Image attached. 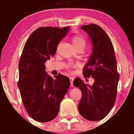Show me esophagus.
<instances>
[{"mask_svg":"<svg viewBox=\"0 0 134 134\" xmlns=\"http://www.w3.org/2000/svg\"><path fill=\"white\" fill-rule=\"evenodd\" d=\"M73 80H74V77H70V86H71V87H73Z\"/></svg>","mask_w":134,"mask_h":134,"instance_id":"esophagus-1","label":"esophagus"}]
</instances>
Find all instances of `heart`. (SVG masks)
<instances>
[{
  "instance_id": "obj_1",
  "label": "heart",
  "mask_w": 134,
  "mask_h": 134,
  "mask_svg": "<svg viewBox=\"0 0 134 134\" xmlns=\"http://www.w3.org/2000/svg\"><path fill=\"white\" fill-rule=\"evenodd\" d=\"M72 44L76 50L78 49H83L86 45V40L80 35H74L71 38Z\"/></svg>"
}]
</instances>
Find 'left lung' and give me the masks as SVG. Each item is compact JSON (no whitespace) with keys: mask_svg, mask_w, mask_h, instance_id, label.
<instances>
[{"mask_svg":"<svg viewBox=\"0 0 134 134\" xmlns=\"http://www.w3.org/2000/svg\"><path fill=\"white\" fill-rule=\"evenodd\" d=\"M91 40L92 52L84 67L83 75L94 79L93 85L80 79L73 81L81 90L82 97L78 105L81 116L91 121L103 119L114 105L119 76L113 45L103 29L95 24L81 27Z\"/></svg>","mask_w":134,"mask_h":134,"instance_id":"8db88e82","label":"left lung"}]
</instances>
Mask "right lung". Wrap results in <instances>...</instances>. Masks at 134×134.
<instances>
[{"mask_svg":"<svg viewBox=\"0 0 134 134\" xmlns=\"http://www.w3.org/2000/svg\"><path fill=\"white\" fill-rule=\"evenodd\" d=\"M69 29L70 26L38 28L29 37L22 51L18 86L27 113L39 122L55 118L69 89V77L60 74L53 79L47 74L45 65L55 54L58 44Z\"/></svg>","mask_w":134,"mask_h":134,"instance_id":"1","label":"right lung"}]
</instances>
